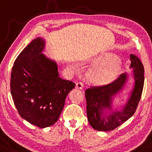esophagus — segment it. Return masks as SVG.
<instances>
[{"label":"esophagus","mask_w":152,"mask_h":152,"mask_svg":"<svg viewBox=\"0 0 152 152\" xmlns=\"http://www.w3.org/2000/svg\"><path fill=\"white\" fill-rule=\"evenodd\" d=\"M83 88V83L81 82H78L76 83V89H79V90H81V89Z\"/></svg>","instance_id":"esophagus-1"}]
</instances>
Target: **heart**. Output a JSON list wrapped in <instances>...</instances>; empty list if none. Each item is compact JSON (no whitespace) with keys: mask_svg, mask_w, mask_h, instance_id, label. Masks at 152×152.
<instances>
[{"mask_svg":"<svg viewBox=\"0 0 152 152\" xmlns=\"http://www.w3.org/2000/svg\"><path fill=\"white\" fill-rule=\"evenodd\" d=\"M97 64L88 72V78L96 85H106L113 82L120 74L122 62L120 58L112 54H106L96 59ZM69 67L74 69L73 64Z\"/></svg>","mask_w":152,"mask_h":152,"instance_id":"1","label":"heart"}]
</instances>
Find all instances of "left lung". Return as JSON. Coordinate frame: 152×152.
Returning <instances> with one entry per match:
<instances>
[{
	"label": "left lung",
	"mask_w": 152,
	"mask_h": 152,
	"mask_svg": "<svg viewBox=\"0 0 152 152\" xmlns=\"http://www.w3.org/2000/svg\"><path fill=\"white\" fill-rule=\"evenodd\" d=\"M131 74L124 73L117 80L106 86L87 89V115L88 122L95 130L108 131L122 125L134 114L140 100L144 86V66L137 57L130 55ZM131 75L132 88L124 105L114 108L115 97L124 90Z\"/></svg>",
	"instance_id": "8db88e82"
}]
</instances>
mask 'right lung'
<instances>
[{
    "mask_svg": "<svg viewBox=\"0 0 152 152\" xmlns=\"http://www.w3.org/2000/svg\"><path fill=\"white\" fill-rule=\"evenodd\" d=\"M45 40L34 39L18 56L12 69L10 90L20 116L46 128L57 122L75 84L59 77L55 60L42 53Z\"/></svg>",
    "mask_w": 152,
    "mask_h": 152,
    "instance_id": "obj_1",
    "label": "right lung"
}]
</instances>
